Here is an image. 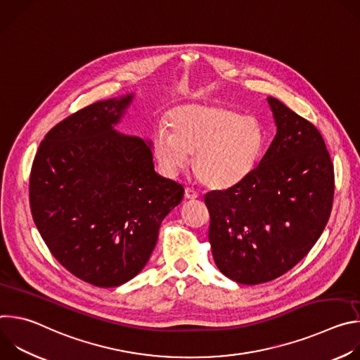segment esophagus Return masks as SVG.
<instances>
[{
    "label": "esophagus",
    "instance_id": "1",
    "mask_svg": "<svg viewBox=\"0 0 360 360\" xmlns=\"http://www.w3.org/2000/svg\"><path fill=\"white\" fill-rule=\"evenodd\" d=\"M198 196H199V193H198L195 189H192V188H185V199H188V200H195V199H198Z\"/></svg>",
    "mask_w": 360,
    "mask_h": 360
}]
</instances>
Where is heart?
Wrapping results in <instances>:
<instances>
[{
    "instance_id": "1",
    "label": "heart",
    "mask_w": 360,
    "mask_h": 360,
    "mask_svg": "<svg viewBox=\"0 0 360 360\" xmlns=\"http://www.w3.org/2000/svg\"><path fill=\"white\" fill-rule=\"evenodd\" d=\"M168 125L153 135V153L162 169L174 175L192 155V171L199 182L217 191L231 189L250 176L264 145L258 118L240 115L219 104H185L168 115Z\"/></svg>"
}]
</instances>
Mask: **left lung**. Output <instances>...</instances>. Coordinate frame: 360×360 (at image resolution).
Instances as JSON below:
<instances>
[{
    "label": "left lung",
    "instance_id": "left-lung-1",
    "mask_svg": "<svg viewBox=\"0 0 360 360\" xmlns=\"http://www.w3.org/2000/svg\"><path fill=\"white\" fill-rule=\"evenodd\" d=\"M276 135L242 184L205 195L218 269L243 285L290 271L322 235L332 211L333 164L321 132L268 96Z\"/></svg>",
    "mask_w": 360,
    "mask_h": 360
}]
</instances>
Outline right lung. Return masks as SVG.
Returning <instances> with one entry per match:
<instances>
[{"label": "right lung", "mask_w": 360, "mask_h": 360, "mask_svg": "<svg viewBox=\"0 0 360 360\" xmlns=\"http://www.w3.org/2000/svg\"><path fill=\"white\" fill-rule=\"evenodd\" d=\"M134 94L70 115L39 143L30 176L34 222L74 276L115 288L136 276L184 188L153 169L150 142L117 132Z\"/></svg>", "instance_id": "right-lung-1"}]
</instances>
